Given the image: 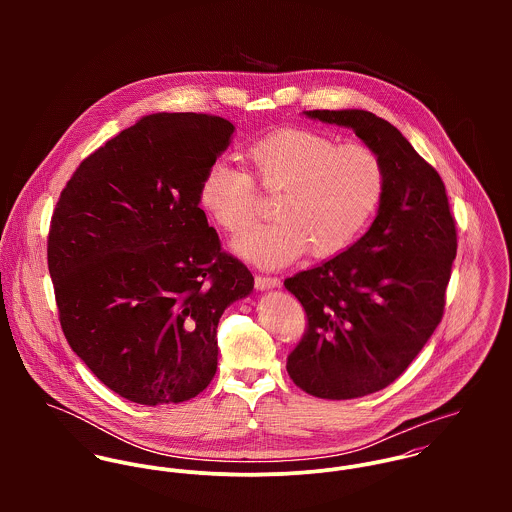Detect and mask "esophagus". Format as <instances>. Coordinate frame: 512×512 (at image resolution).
<instances>
[{"instance_id":"34e87169","label":"esophagus","mask_w":512,"mask_h":512,"mask_svg":"<svg viewBox=\"0 0 512 512\" xmlns=\"http://www.w3.org/2000/svg\"><path fill=\"white\" fill-rule=\"evenodd\" d=\"M280 278H270V276H256L254 278V286L256 290L260 292H268V290H274V288H280Z\"/></svg>"}]
</instances>
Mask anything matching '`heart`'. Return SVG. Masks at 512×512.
Segmentation results:
<instances>
[{
	"label": "heart",
	"instance_id": "obj_1",
	"mask_svg": "<svg viewBox=\"0 0 512 512\" xmlns=\"http://www.w3.org/2000/svg\"><path fill=\"white\" fill-rule=\"evenodd\" d=\"M264 189L280 191L270 224L232 242L238 256L262 268H280L307 248L317 258L347 250L376 215L386 171L378 153L361 144L339 146L313 130L286 128L248 151ZM205 213L236 234L256 215V185L246 169L213 163L199 191Z\"/></svg>",
	"mask_w": 512,
	"mask_h": 512
}]
</instances>
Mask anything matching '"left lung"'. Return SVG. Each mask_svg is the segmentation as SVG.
<instances>
[{"label": "left lung", "instance_id": "8db88e82", "mask_svg": "<svg viewBox=\"0 0 512 512\" xmlns=\"http://www.w3.org/2000/svg\"><path fill=\"white\" fill-rule=\"evenodd\" d=\"M305 118L349 128L386 171L376 219L347 250L284 282L307 313L288 374L311 396L349 400L394 382L441 321L457 252L443 181L386 120L366 110Z\"/></svg>", "mask_w": 512, "mask_h": 512}]
</instances>
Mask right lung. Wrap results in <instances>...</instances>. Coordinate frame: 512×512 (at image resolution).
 I'll list each match as a JSON object with an SVG mask.
<instances>
[{
	"mask_svg": "<svg viewBox=\"0 0 512 512\" xmlns=\"http://www.w3.org/2000/svg\"><path fill=\"white\" fill-rule=\"evenodd\" d=\"M232 134L211 114H149L88 155L57 203L47 260L61 327L130 402L203 392L217 372L220 315L254 290L199 207Z\"/></svg>",
	"mask_w": 512,
	"mask_h": 512,
	"instance_id": "obj_1",
	"label": "right lung"
}]
</instances>
